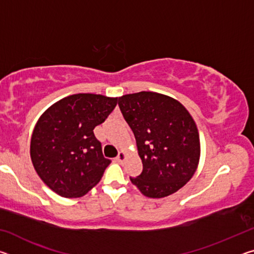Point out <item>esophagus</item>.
<instances>
[{
	"mask_svg": "<svg viewBox=\"0 0 254 254\" xmlns=\"http://www.w3.org/2000/svg\"><path fill=\"white\" fill-rule=\"evenodd\" d=\"M127 159V154H126V152H123V151H121L119 153V156L117 157V161L118 162H123L124 160H126Z\"/></svg>",
	"mask_w": 254,
	"mask_h": 254,
	"instance_id": "obj_1",
	"label": "esophagus"
}]
</instances>
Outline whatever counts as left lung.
<instances>
[{
	"mask_svg": "<svg viewBox=\"0 0 254 254\" xmlns=\"http://www.w3.org/2000/svg\"><path fill=\"white\" fill-rule=\"evenodd\" d=\"M123 118L135 136L143 169L131 183L149 198H162L184 187L200 157L196 123L182 103L154 92L119 97Z\"/></svg>",
	"mask_w": 254,
	"mask_h": 254,
	"instance_id": "8db88e82",
	"label": "left lung"
}]
</instances>
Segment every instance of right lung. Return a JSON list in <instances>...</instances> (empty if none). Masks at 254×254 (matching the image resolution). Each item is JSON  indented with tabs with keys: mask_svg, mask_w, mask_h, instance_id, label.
Returning a JSON list of instances; mask_svg holds the SVG:
<instances>
[{
	"mask_svg": "<svg viewBox=\"0 0 254 254\" xmlns=\"http://www.w3.org/2000/svg\"><path fill=\"white\" fill-rule=\"evenodd\" d=\"M118 104V97L74 94L56 102L34 127L30 156L37 174L66 198L81 197L96 186L111 160L103 157L93 130Z\"/></svg>",
	"mask_w": 254,
	"mask_h": 254,
	"instance_id": "add662e5",
	"label": "right lung"
}]
</instances>
